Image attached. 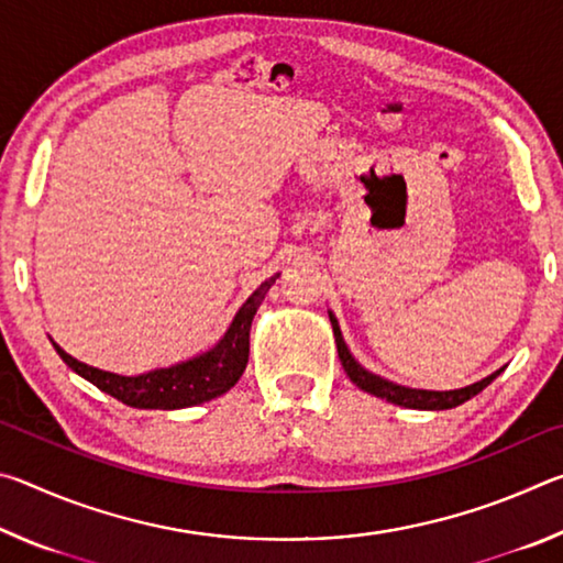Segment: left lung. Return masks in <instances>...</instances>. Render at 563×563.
Returning <instances> with one entry per match:
<instances>
[{"label":"left lung","mask_w":563,"mask_h":563,"mask_svg":"<svg viewBox=\"0 0 563 563\" xmlns=\"http://www.w3.org/2000/svg\"><path fill=\"white\" fill-rule=\"evenodd\" d=\"M330 322H332V332H335V342H338V355L342 367H345L347 377L355 383L360 389H365V393L375 395V397H383L387 402L399 405V407H409V409H452V407H460L466 399H472L474 395H479L484 387L494 383V377H497L501 369L497 373H492L489 377L479 379V383L474 385H466L462 389H450V393H434V389H415V387H405V385H397V383H389V379L373 375L369 369H365L360 365V362L350 355V350L345 345V340H342V332L335 316L330 312Z\"/></svg>","instance_id":"obj_1"}]
</instances>
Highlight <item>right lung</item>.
<instances>
[{
  "instance_id": "add662e5",
  "label": "right lung",
  "mask_w": 563,
  "mask_h": 563,
  "mask_svg": "<svg viewBox=\"0 0 563 563\" xmlns=\"http://www.w3.org/2000/svg\"><path fill=\"white\" fill-rule=\"evenodd\" d=\"M275 278H278V275H273L271 280H265L255 288L251 298L243 302V308L235 312L225 335L218 340L211 350L201 352V355L190 357L186 362H178V365L158 367L144 375L126 377L91 367L87 362H79L71 357L69 352H64L56 342L54 347L76 375L89 379V383L97 385L101 393L121 399V402L129 407L184 409L201 405L208 402V399L221 397L241 379L247 365V352H251V322Z\"/></svg>"
}]
</instances>
